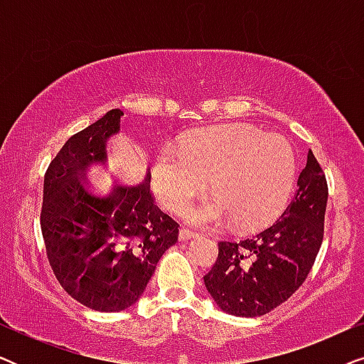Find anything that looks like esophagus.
Here are the masks:
<instances>
[{
	"label": "esophagus",
	"instance_id": "esophagus-1",
	"mask_svg": "<svg viewBox=\"0 0 364 364\" xmlns=\"http://www.w3.org/2000/svg\"><path fill=\"white\" fill-rule=\"evenodd\" d=\"M196 237H198V233L188 230V228H181V232H178V238H181V240H191V238Z\"/></svg>",
	"mask_w": 364,
	"mask_h": 364
}]
</instances>
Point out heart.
<instances>
[{
    "label": "heart",
    "mask_w": 364,
    "mask_h": 364,
    "mask_svg": "<svg viewBox=\"0 0 364 364\" xmlns=\"http://www.w3.org/2000/svg\"><path fill=\"white\" fill-rule=\"evenodd\" d=\"M296 157L285 137L248 124H223L187 134L178 149L166 146L152 167V188L167 210L182 212L207 191L212 198L188 207L192 225L232 222L252 232L277 220L290 200Z\"/></svg>",
    "instance_id": "heart-1"
}]
</instances>
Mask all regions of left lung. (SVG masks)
<instances>
[{
	"label": "left lung",
	"mask_w": 364,
	"mask_h": 364,
	"mask_svg": "<svg viewBox=\"0 0 364 364\" xmlns=\"http://www.w3.org/2000/svg\"><path fill=\"white\" fill-rule=\"evenodd\" d=\"M283 215L253 238L218 243V257L203 277L223 311L262 316L287 301L306 280L325 232L328 183L313 152L298 177Z\"/></svg>",
	"instance_id": "obj_1"
}]
</instances>
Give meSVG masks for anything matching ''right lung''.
Segmentation results:
<instances>
[{"instance_id":"obj_1","label":"right lung","mask_w":364,"mask_h":364,"mask_svg":"<svg viewBox=\"0 0 364 364\" xmlns=\"http://www.w3.org/2000/svg\"><path fill=\"white\" fill-rule=\"evenodd\" d=\"M124 112L112 109L68 139L44 176L41 232L49 265L74 300L96 311H121L146 290L178 223L156 205L151 172L141 183L106 188L87 173L106 161V141Z\"/></svg>"}]
</instances>
